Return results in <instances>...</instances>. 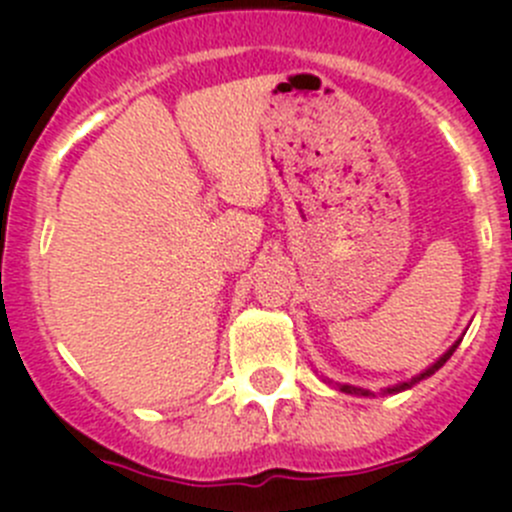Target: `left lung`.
Listing matches in <instances>:
<instances>
[{
    "mask_svg": "<svg viewBox=\"0 0 512 512\" xmlns=\"http://www.w3.org/2000/svg\"><path fill=\"white\" fill-rule=\"evenodd\" d=\"M461 339H463V337H461ZM461 339H458V342H453L451 347H448L446 352H443L441 356H438V359L433 361L431 366H426V369H423L421 374L411 376L409 381H401V384L386 386V389H381V394H399V391H406V389H411V386L418 384V381H423V379H428V376H431V374H436V371L441 369V366L446 364L448 359H451L453 352H456V349H458V344H461ZM324 381H327V384H334L332 379H324ZM337 389H339V391H344V394H352V396H374V394H371L369 389H361V386H352V384H337Z\"/></svg>",
    "mask_w": 512,
    "mask_h": 512,
    "instance_id": "obj_1",
    "label": "left lung"
}]
</instances>
